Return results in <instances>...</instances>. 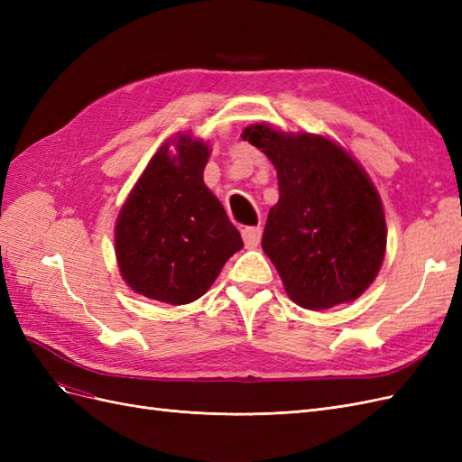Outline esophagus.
<instances>
[{
    "label": "esophagus",
    "mask_w": 462,
    "mask_h": 462,
    "mask_svg": "<svg viewBox=\"0 0 462 462\" xmlns=\"http://www.w3.org/2000/svg\"><path fill=\"white\" fill-rule=\"evenodd\" d=\"M260 239H262V227L260 226L243 229V241L248 248H256L260 245Z\"/></svg>",
    "instance_id": "34e87169"
}]
</instances>
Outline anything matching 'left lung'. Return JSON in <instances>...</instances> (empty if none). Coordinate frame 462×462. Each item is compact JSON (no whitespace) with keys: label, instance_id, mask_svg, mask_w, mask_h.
Here are the masks:
<instances>
[{"label":"left lung","instance_id":"left-lung-1","mask_svg":"<svg viewBox=\"0 0 462 462\" xmlns=\"http://www.w3.org/2000/svg\"><path fill=\"white\" fill-rule=\"evenodd\" d=\"M243 141L277 171L262 248L285 292L306 310L353 302L382 270L387 246L383 204L356 158L324 134L248 125Z\"/></svg>","mask_w":462,"mask_h":462}]
</instances>
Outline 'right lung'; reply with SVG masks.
Masks as SVG:
<instances>
[{"label":"right lung","mask_w":462,"mask_h":462,"mask_svg":"<svg viewBox=\"0 0 462 462\" xmlns=\"http://www.w3.org/2000/svg\"><path fill=\"white\" fill-rule=\"evenodd\" d=\"M209 144L177 133L153 153L116 221V258L136 295L189 304L212 287L243 248L216 194L204 183Z\"/></svg>","instance_id":"1"}]
</instances>
